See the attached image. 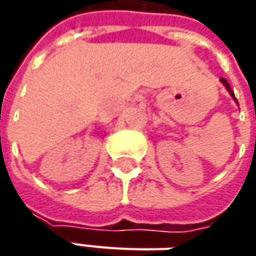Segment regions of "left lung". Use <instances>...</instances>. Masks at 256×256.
Segmentation results:
<instances>
[{
	"label": "left lung",
	"instance_id": "8db88e82",
	"mask_svg": "<svg viewBox=\"0 0 256 256\" xmlns=\"http://www.w3.org/2000/svg\"><path fill=\"white\" fill-rule=\"evenodd\" d=\"M220 81H221L222 84H224V86H225V88H226V91H228V92L231 94L232 100H234V101H235V102L238 104V100H236V98H235V94H234V91H232V88H231V86H230V84H228V81H226V80H225V78H221V80H220Z\"/></svg>",
	"mask_w": 256,
	"mask_h": 256
}]
</instances>
